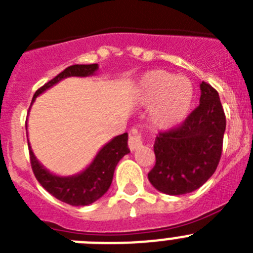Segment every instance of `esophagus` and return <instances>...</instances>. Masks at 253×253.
I'll return each instance as SVG.
<instances>
[{"instance_id": "34e87169", "label": "esophagus", "mask_w": 253, "mask_h": 253, "mask_svg": "<svg viewBox=\"0 0 253 253\" xmlns=\"http://www.w3.org/2000/svg\"><path fill=\"white\" fill-rule=\"evenodd\" d=\"M143 144L142 137H140L139 134H131L130 137H129V149L131 152L137 151L138 148H140Z\"/></svg>"}]
</instances>
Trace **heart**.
<instances>
[{"label":"heart","instance_id":"heart-1","mask_svg":"<svg viewBox=\"0 0 253 253\" xmlns=\"http://www.w3.org/2000/svg\"><path fill=\"white\" fill-rule=\"evenodd\" d=\"M137 96L142 105H151L148 120L152 126L166 130L177 126L187 116L193 101V87L181 76L153 69L139 78Z\"/></svg>","mask_w":253,"mask_h":253}]
</instances>
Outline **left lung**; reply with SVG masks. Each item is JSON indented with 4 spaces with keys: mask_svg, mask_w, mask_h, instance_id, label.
Instances as JSON below:
<instances>
[{
    "mask_svg": "<svg viewBox=\"0 0 253 253\" xmlns=\"http://www.w3.org/2000/svg\"><path fill=\"white\" fill-rule=\"evenodd\" d=\"M200 105L176 129L154 142L156 165L148 173L153 187L167 195H184L207 182L222 156L225 115L219 95L200 84Z\"/></svg>",
    "mask_w": 253,
    "mask_h": 253,
    "instance_id": "left-lung-1",
    "label": "left lung"
}]
</instances>
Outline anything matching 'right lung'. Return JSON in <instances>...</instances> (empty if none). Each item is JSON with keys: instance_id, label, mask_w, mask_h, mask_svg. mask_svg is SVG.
Wrapping results in <instances>:
<instances>
[{"instance_id": "1", "label": "right lung", "mask_w": 253, "mask_h": 253, "mask_svg": "<svg viewBox=\"0 0 253 253\" xmlns=\"http://www.w3.org/2000/svg\"><path fill=\"white\" fill-rule=\"evenodd\" d=\"M97 69L99 64H75L68 67L63 72H60L53 80H50L48 84L40 87L35 92L31 104L35 101L38 96L45 92L64 78L90 77L96 75ZM28 144L33 172L40 185L58 200L73 207H84L99 200L109 190L113 182L114 171L118 162L125 154L130 152L128 148V134L124 133L122 135H116L97 152L92 162L84 171L77 175L59 176L51 173L38 161L31 149L29 139Z\"/></svg>"}]
</instances>
